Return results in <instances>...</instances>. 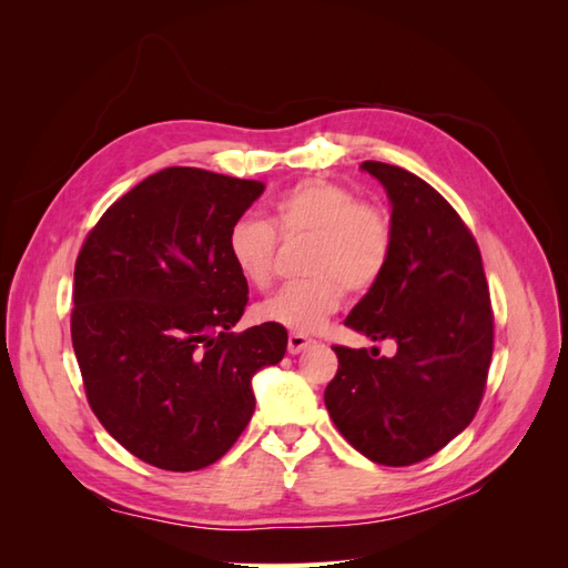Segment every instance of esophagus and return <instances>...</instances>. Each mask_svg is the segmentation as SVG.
Returning a JSON list of instances; mask_svg holds the SVG:
<instances>
[{"mask_svg":"<svg viewBox=\"0 0 568 568\" xmlns=\"http://www.w3.org/2000/svg\"><path fill=\"white\" fill-rule=\"evenodd\" d=\"M313 343V338H307V336H303V334H291L288 336V353L291 355H298V353H303L307 346H311Z\"/></svg>","mask_w":568,"mask_h":568,"instance_id":"esophagus-1","label":"esophagus"}]
</instances>
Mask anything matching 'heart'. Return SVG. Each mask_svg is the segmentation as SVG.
<instances>
[{"mask_svg": "<svg viewBox=\"0 0 568 568\" xmlns=\"http://www.w3.org/2000/svg\"><path fill=\"white\" fill-rule=\"evenodd\" d=\"M277 236H311L303 272L257 305V317L296 334H315L343 303V288L365 294L384 277L393 251L384 211L329 180H303L270 205V220L242 217L227 234V253L242 277L267 288L277 267Z\"/></svg>", "mask_w": 568, "mask_h": 568, "instance_id": "heart-1", "label": "heart"}]
</instances>
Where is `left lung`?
Here are the masks:
<instances>
[{"label":"left lung","instance_id":"8db88e82","mask_svg":"<svg viewBox=\"0 0 568 568\" xmlns=\"http://www.w3.org/2000/svg\"><path fill=\"white\" fill-rule=\"evenodd\" d=\"M386 189L393 251L346 326L395 341L393 357L334 346L324 405L341 436L376 464L407 467L474 419L493 355V313L471 232L432 184L398 165H359Z\"/></svg>","mask_w":568,"mask_h":568}]
</instances>
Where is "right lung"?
I'll use <instances>...</instances> for the list:
<instances>
[{"label":"right lung","mask_w":568,"mask_h":568,"mask_svg":"<svg viewBox=\"0 0 568 568\" xmlns=\"http://www.w3.org/2000/svg\"><path fill=\"white\" fill-rule=\"evenodd\" d=\"M265 192L201 168L149 175L101 215L75 263L71 336L88 400L146 464L196 471L253 417V376L286 353V329L236 334L248 284L227 234Z\"/></svg>","instance_id":"add662e5"}]
</instances>
